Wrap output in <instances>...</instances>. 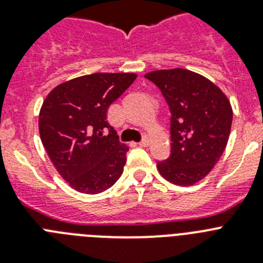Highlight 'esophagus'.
<instances>
[{
  "instance_id": "esophagus-1",
  "label": "esophagus",
  "mask_w": 263,
  "mask_h": 263,
  "mask_svg": "<svg viewBox=\"0 0 263 263\" xmlns=\"http://www.w3.org/2000/svg\"><path fill=\"white\" fill-rule=\"evenodd\" d=\"M148 143H150V139H148L147 137H145V138H143L142 141H141V142L138 143V145L142 146V147H146V146H148Z\"/></svg>"
}]
</instances>
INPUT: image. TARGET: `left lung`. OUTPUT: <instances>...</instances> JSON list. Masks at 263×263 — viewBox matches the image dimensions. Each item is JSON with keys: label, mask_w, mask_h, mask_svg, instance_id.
Segmentation results:
<instances>
[{"label": "left lung", "mask_w": 263, "mask_h": 263, "mask_svg": "<svg viewBox=\"0 0 263 263\" xmlns=\"http://www.w3.org/2000/svg\"><path fill=\"white\" fill-rule=\"evenodd\" d=\"M168 105L171 152L158 162L160 175L192 185L210 174L225 150L232 126L229 100L208 79L183 68L146 73Z\"/></svg>", "instance_id": "8db88e82"}]
</instances>
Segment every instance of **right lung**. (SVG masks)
<instances>
[{"label":"right lung","instance_id":"obj_1","mask_svg":"<svg viewBox=\"0 0 263 263\" xmlns=\"http://www.w3.org/2000/svg\"><path fill=\"white\" fill-rule=\"evenodd\" d=\"M136 79V73H92L58 85L46 97L39 113L42 143L76 191H105L124 171L129 147L108 124L106 111Z\"/></svg>","mask_w":263,"mask_h":263}]
</instances>
